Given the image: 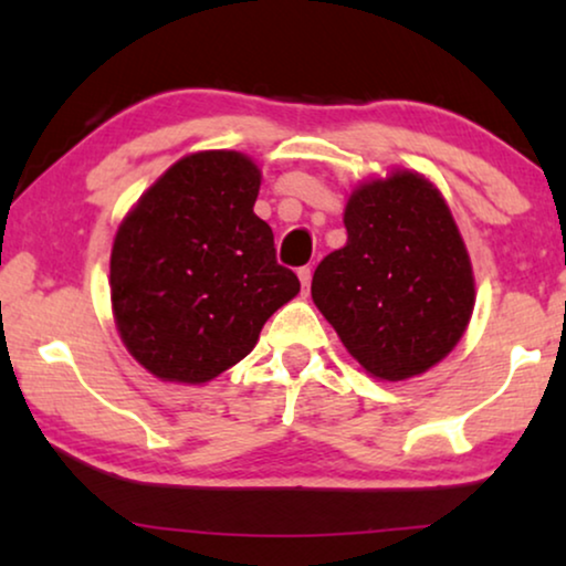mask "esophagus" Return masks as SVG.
Segmentation results:
<instances>
[{"label":"esophagus","mask_w":566,"mask_h":566,"mask_svg":"<svg viewBox=\"0 0 566 566\" xmlns=\"http://www.w3.org/2000/svg\"><path fill=\"white\" fill-rule=\"evenodd\" d=\"M297 276H300V282H302V292L307 294L310 292V282H312V269L310 266L297 269Z\"/></svg>","instance_id":"34e87169"}]
</instances>
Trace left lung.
Returning a JSON list of instances; mask_svg holds the SVG:
<instances>
[{
	"instance_id": "8db88e82",
	"label": "left lung",
	"mask_w": 566,
	"mask_h": 566,
	"mask_svg": "<svg viewBox=\"0 0 566 566\" xmlns=\"http://www.w3.org/2000/svg\"><path fill=\"white\" fill-rule=\"evenodd\" d=\"M347 244L322 259L312 300L378 380L438 365L469 327L476 282L443 193L418 170L363 181L345 206Z\"/></svg>"
}]
</instances>
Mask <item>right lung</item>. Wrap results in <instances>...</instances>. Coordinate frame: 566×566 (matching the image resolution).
Segmentation results:
<instances>
[{
    "mask_svg": "<svg viewBox=\"0 0 566 566\" xmlns=\"http://www.w3.org/2000/svg\"><path fill=\"white\" fill-rule=\"evenodd\" d=\"M262 170L239 150L176 160L125 213L111 251L115 327L158 380L201 385L254 349L297 297L254 213Z\"/></svg>",
    "mask_w": 566,
    "mask_h": 566,
    "instance_id": "add662e5",
    "label": "right lung"
}]
</instances>
